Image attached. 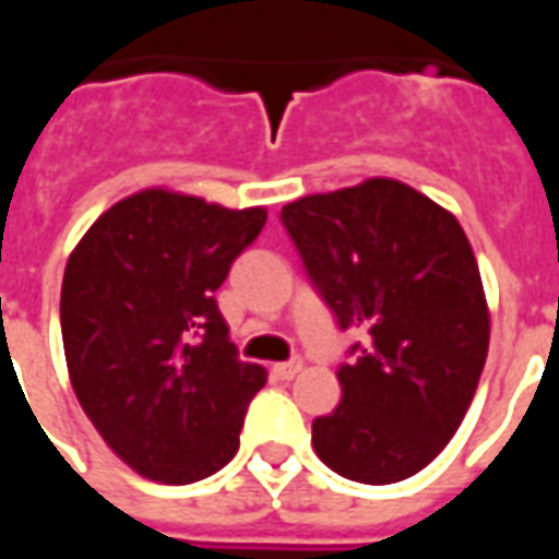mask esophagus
I'll use <instances>...</instances> for the list:
<instances>
[{
  "label": "esophagus",
  "instance_id": "esophagus-1",
  "mask_svg": "<svg viewBox=\"0 0 559 559\" xmlns=\"http://www.w3.org/2000/svg\"><path fill=\"white\" fill-rule=\"evenodd\" d=\"M302 371V359H293V362H278L272 365V374L278 377V380H293V377Z\"/></svg>",
  "mask_w": 559,
  "mask_h": 559
}]
</instances>
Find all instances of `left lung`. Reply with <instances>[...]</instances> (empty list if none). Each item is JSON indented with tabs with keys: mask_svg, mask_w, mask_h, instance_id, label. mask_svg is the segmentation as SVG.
Masks as SVG:
<instances>
[{
	"mask_svg": "<svg viewBox=\"0 0 559 559\" xmlns=\"http://www.w3.org/2000/svg\"><path fill=\"white\" fill-rule=\"evenodd\" d=\"M281 221L338 326L371 335L338 368L344 395L311 425L314 452L344 479H407L452 440L488 356L491 314L467 233L383 176L299 197Z\"/></svg>",
	"mask_w": 559,
	"mask_h": 559,
	"instance_id": "obj_1",
	"label": "left lung"
}]
</instances>
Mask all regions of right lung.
<instances>
[{
    "label": "right lung",
    "mask_w": 559,
    "mask_h": 559,
    "mask_svg": "<svg viewBox=\"0 0 559 559\" xmlns=\"http://www.w3.org/2000/svg\"><path fill=\"white\" fill-rule=\"evenodd\" d=\"M266 209L146 188L71 251L62 344L71 386L104 443L146 479L191 485L239 449L266 371L242 362L215 302Z\"/></svg>",
    "instance_id": "add662e5"
}]
</instances>
